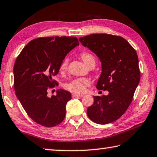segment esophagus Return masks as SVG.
<instances>
[{"mask_svg":"<svg viewBox=\"0 0 157 157\" xmlns=\"http://www.w3.org/2000/svg\"><path fill=\"white\" fill-rule=\"evenodd\" d=\"M83 94H77V93H73L72 94V97H83Z\"/></svg>","mask_w":157,"mask_h":157,"instance_id":"esophagus-1","label":"esophagus"}]
</instances>
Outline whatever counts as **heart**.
<instances>
[{
    "label": "heart",
    "mask_w": 157,
    "mask_h": 157,
    "mask_svg": "<svg viewBox=\"0 0 157 157\" xmlns=\"http://www.w3.org/2000/svg\"><path fill=\"white\" fill-rule=\"evenodd\" d=\"M81 58L84 63L88 66L91 63H95V59L91 53L88 52H83L81 53ZM69 59L65 58L61 63L60 70L64 71L67 67ZM90 85V81L87 78H76L72 81L65 84V88L67 90L74 93H83L86 91V88Z\"/></svg>",
    "instance_id": "heart-1"
}]
</instances>
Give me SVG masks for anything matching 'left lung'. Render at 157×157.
I'll use <instances>...</instances> for the list:
<instances>
[{
	"mask_svg": "<svg viewBox=\"0 0 157 157\" xmlns=\"http://www.w3.org/2000/svg\"><path fill=\"white\" fill-rule=\"evenodd\" d=\"M79 41L101 63L97 88L109 91L108 95L93 97V104L87 109L88 116L99 124L114 122L128 109L139 83L136 51L120 36L92 34L80 37Z\"/></svg>",
	"mask_w": 157,
	"mask_h": 157,
	"instance_id": "left-lung-1",
	"label": "left lung"
}]
</instances>
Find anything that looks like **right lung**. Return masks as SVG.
<instances>
[{"mask_svg": "<svg viewBox=\"0 0 157 157\" xmlns=\"http://www.w3.org/2000/svg\"><path fill=\"white\" fill-rule=\"evenodd\" d=\"M75 37H47L35 39L23 48L14 65V86L17 97L25 112L36 123L52 127L63 122L71 93L63 89L48 97L47 91L58 83L61 63L76 46Z\"/></svg>", "mask_w": 157, "mask_h": 157, "instance_id": "right-lung-1", "label": "right lung"}]
</instances>
